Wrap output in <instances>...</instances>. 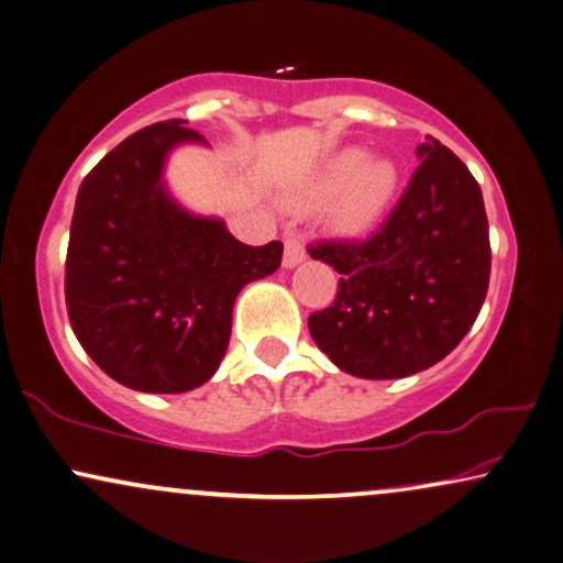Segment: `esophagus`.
<instances>
[{
  "label": "esophagus",
  "mask_w": 563,
  "mask_h": 563,
  "mask_svg": "<svg viewBox=\"0 0 563 563\" xmlns=\"http://www.w3.org/2000/svg\"><path fill=\"white\" fill-rule=\"evenodd\" d=\"M303 256H307V252H303L301 241L296 239V235H286V254H283V264H286V267H296V264L303 262Z\"/></svg>",
  "instance_id": "obj_1"
}]
</instances>
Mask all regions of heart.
<instances>
[{
    "label": "heart",
    "mask_w": 563,
    "mask_h": 563,
    "mask_svg": "<svg viewBox=\"0 0 563 563\" xmlns=\"http://www.w3.org/2000/svg\"><path fill=\"white\" fill-rule=\"evenodd\" d=\"M396 186L398 170L390 159L346 148L324 162L314 180V194L317 199H333L328 207L330 225L343 233H362L385 212Z\"/></svg>",
    "instance_id": "1"
}]
</instances>
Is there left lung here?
Listing matches in <instances>:
<instances>
[{
	"label": "left lung",
	"mask_w": 563,
	"mask_h": 563,
	"mask_svg": "<svg viewBox=\"0 0 563 563\" xmlns=\"http://www.w3.org/2000/svg\"><path fill=\"white\" fill-rule=\"evenodd\" d=\"M409 186L367 239L311 241L341 275L309 333L330 362L364 380H396L445 358L475 324L490 283L483 191L451 148L417 146Z\"/></svg>",
	"instance_id": "1"
}]
</instances>
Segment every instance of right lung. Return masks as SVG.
Returning a JSON list of instances; mask_svg holds the SVG:
<instances>
[{"label": "right lung", "instance_id": "1", "mask_svg": "<svg viewBox=\"0 0 563 563\" xmlns=\"http://www.w3.org/2000/svg\"><path fill=\"white\" fill-rule=\"evenodd\" d=\"M186 120L128 135L78 188L65 260L73 333L112 380L144 393L207 383L228 351L239 290L280 267L283 243L246 246L220 220L183 212L162 188Z\"/></svg>", "mask_w": 563, "mask_h": 563}]
</instances>
